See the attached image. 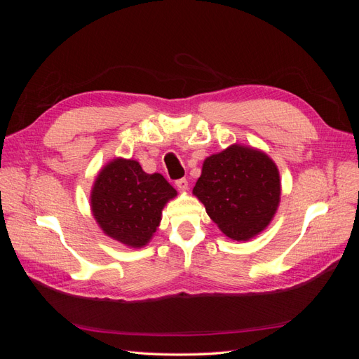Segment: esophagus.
<instances>
[{"instance_id": "1", "label": "esophagus", "mask_w": 359, "mask_h": 359, "mask_svg": "<svg viewBox=\"0 0 359 359\" xmlns=\"http://www.w3.org/2000/svg\"><path fill=\"white\" fill-rule=\"evenodd\" d=\"M175 186L180 191H186L189 189V181L186 178H181V180H177L175 181Z\"/></svg>"}]
</instances>
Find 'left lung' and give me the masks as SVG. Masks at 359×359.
Instances as JSON below:
<instances>
[{
  "label": "left lung",
  "instance_id": "1",
  "mask_svg": "<svg viewBox=\"0 0 359 359\" xmlns=\"http://www.w3.org/2000/svg\"><path fill=\"white\" fill-rule=\"evenodd\" d=\"M193 194L226 236L247 241L262 232L277 211L278 169L260 151L232 145L203 161Z\"/></svg>",
  "mask_w": 359,
  "mask_h": 359
}]
</instances>
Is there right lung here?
I'll return each instance as SVG.
<instances>
[{"label": "right lung", "instance_id": "obj_1", "mask_svg": "<svg viewBox=\"0 0 359 359\" xmlns=\"http://www.w3.org/2000/svg\"><path fill=\"white\" fill-rule=\"evenodd\" d=\"M177 190L160 173H147L135 160L115 158L97 177L91 210L103 232L128 247L145 245L161 210Z\"/></svg>", "mask_w": 359, "mask_h": 359}]
</instances>
